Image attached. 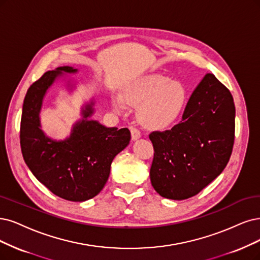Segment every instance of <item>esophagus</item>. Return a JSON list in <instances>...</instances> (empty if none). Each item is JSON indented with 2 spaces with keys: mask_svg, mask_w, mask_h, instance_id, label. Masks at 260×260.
Instances as JSON below:
<instances>
[{
  "mask_svg": "<svg viewBox=\"0 0 260 260\" xmlns=\"http://www.w3.org/2000/svg\"><path fill=\"white\" fill-rule=\"evenodd\" d=\"M129 129H131V135H132V139L133 140H137V139H139L141 137V134H140L139 129H137L136 127L131 126Z\"/></svg>",
  "mask_w": 260,
  "mask_h": 260,
  "instance_id": "esophagus-1",
  "label": "esophagus"
}]
</instances>
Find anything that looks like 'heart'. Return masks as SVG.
I'll use <instances>...</instances> for the list:
<instances>
[{"mask_svg": "<svg viewBox=\"0 0 260 260\" xmlns=\"http://www.w3.org/2000/svg\"><path fill=\"white\" fill-rule=\"evenodd\" d=\"M187 95L180 82L161 75H148L131 82L123 99L114 96L112 105L122 111L126 104L139 107V119L149 129H167L176 124L185 110Z\"/></svg>", "mask_w": 260, "mask_h": 260, "instance_id": "obj_1", "label": "heart"}]
</instances>
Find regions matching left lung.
<instances>
[{"label": "left lung", "instance_id": "8db88e82", "mask_svg": "<svg viewBox=\"0 0 260 260\" xmlns=\"http://www.w3.org/2000/svg\"><path fill=\"white\" fill-rule=\"evenodd\" d=\"M235 117L232 93L207 74L190 95L182 121L149 135L154 148L150 179L161 197H193L222 174L233 152Z\"/></svg>", "mask_w": 260, "mask_h": 260}]
</instances>
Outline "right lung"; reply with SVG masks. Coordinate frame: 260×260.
Here are the masks:
<instances>
[{"instance_id": "add662e5", "label": "right lung", "mask_w": 260, "mask_h": 260, "mask_svg": "<svg viewBox=\"0 0 260 260\" xmlns=\"http://www.w3.org/2000/svg\"><path fill=\"white\" fill-rule=\"evenodd\" d=\"M78 70L61 66L46 72L28 88L23 102L20 146L23 159L35 178L51 193L70 201H85L105 186L115 155L127 147L128 128L106 127L90 120L94 102L82 108L70 137L53 140L41 128L40 112L47 90L63 73Z\"/></svg>"}]
</instances>
